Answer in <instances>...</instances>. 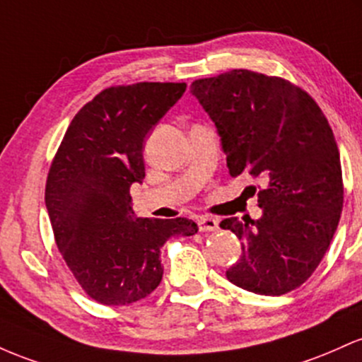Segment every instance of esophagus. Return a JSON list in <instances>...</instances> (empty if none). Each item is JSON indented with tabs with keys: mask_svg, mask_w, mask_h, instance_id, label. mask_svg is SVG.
Masks as SVG:
<instances>
[{
	"mask_svg": "<svg viewBox=\"0 0 362 362\" xmlns=\"http://www.w3.org/2000/svg\"><path fill=\"white\" fill-rule=\"evenodd\" d=\"M198 227H200L202 233H214V230L218 229V222L217 218L202 217L200 221H198Z\"/></svg>",
	"mask_w": 362,
	"mask_h": 362,
	"instance_id": "34e87169",
	"label": "esophagus"
}]
</instances>
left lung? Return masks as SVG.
<instances>
[{
	"mask_svg": "<svg viewBox=\"0 0 362 362\" xmlns=\"http://www.w3.org/2000/svg\"><path fill=\"white\" fill-rule=\"evenodd\" d=\"M215 123L233 177L265 182L258 221L221 222L241 239L229 282L262 296H282L311 277L330 246L344 205L337 141L320 105L279 76L230 70L192 83Z\"/></svg>",
	"mask_w": 362,
	"mask_h": 362,
	"instance_id": "left-lung-1",
	"label": "left lung"
}]
</instances>
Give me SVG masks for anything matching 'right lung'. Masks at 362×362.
<instances>
[{"label":"right lung","instance_id":"add662e5","mask_svg":"<svg viewBox=\"0 0 362 362\" xmlns=\"http://www.w3.org/2000/svg\"><path fill=\"white\" fill-rule=\"evenodd\" d=\"M186 83L117 85L83 105L64 133L46 182L58 250L82 289L105 306L140 301L160 284V247L193 235L189 218H135L129 188L145 177L150 129Z\"/></svg>","mask_w":362,"mask_h":362}]
</instances>
